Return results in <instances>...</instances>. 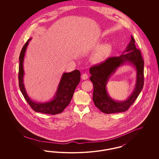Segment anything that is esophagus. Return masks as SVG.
Returning a JSON list of instances; mask_svg holds the SVG:
<instances>
[{
    "label": "esophagus",
    "mask_w": 159,
    "mask_h": 159,
    "mask_svg": "<svg viewBox=\"0 0 159 159\" xmlns=\"http://www.w3.org/2000/svg\"><path fill=\"white\" fill-rule=\"evenodd\" d=\"M82 79L83 80H86L88 79V75L86 74V73H83L82 76Z\"/></svg>",
    "instance_id": "1"
}]
</instances>
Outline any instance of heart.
I'll use <instances>...</instances> for the list:
<instances>
[{"label": "heart", "mask_w": 159, "mask_h": 159, "mask_svg": "<svg viewBox=\"0 0 159 159\" xmlns=\"http://www.w3.org/2000/svg\"><path fill=\"white\" fill-rule=\"evenodd\" d=\"M113 48V45L110 43H106L99 46L93 54V60L96 63L102 62L111 54Z\"/></svg>", "instance_id": "b5f03b06"}]
</instances>
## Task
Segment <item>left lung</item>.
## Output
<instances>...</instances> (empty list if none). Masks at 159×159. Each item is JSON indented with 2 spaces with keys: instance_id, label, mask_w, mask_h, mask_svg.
<instances>
[{
  "instance_id": "1",
  "label": "left lung",
  "mask_w": 159,
  "mask_h": 159,
  "mask_svg": "<svg viewBox=\"0 0 159 159\" xmlns=\"http://www.w3.org/2000/svg\"><path fill=\"white\" fill-rule=\"evenodd\" d=\"M135 39H131L120 56L108 58L102 63L92 67L90 80L93 85V101L102 113H117L128 110L136 100L144 86V61L141 52L136 49ZM125 64L132 65L136 70V83L132 93L126 100L118 101L112 99L106 90V84L111 76L117 68Z\"/></svg>"
}]
</instances>
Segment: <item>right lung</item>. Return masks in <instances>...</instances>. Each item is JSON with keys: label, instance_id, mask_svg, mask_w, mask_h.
Instances as JSON below:
<instances>
[{"label": "right lung", "instance_id": "obj_1", "mask_svg": "<svg viewBox=\"0 0 159 159\" xmlns=\"http://www.w3.org/2000/svg\"><path fill=\"white\" fill-rule=\"evenodd\" d=\"M31 40V38H30L24 45L19 57L18 80L20 91L28 104L35 111L52 115L61 113L71 101L75 89L80 81V72L79 70H75L70 73H64L61 76L60 83L53 98L50 101L44 102H35L28 95L23 80L24 76L23 68L24 59L27 46L29 45Z\"/></svg>", "mask_w": 159, "mask_h": 159}]
</instances>
